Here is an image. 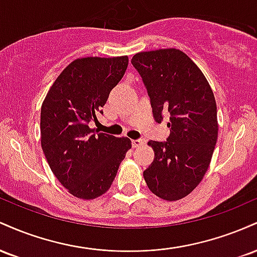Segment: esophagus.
Wrapping results in <instances>:
<instances>
[{"instance_id": "obj_1", "label": "esophagus", "mask_w": 257, "mask_h": 257, "mask_svg": "<svg viewBox=\"0 0 257 257\" xmlns=\"http://www.w3.org/2000/svg\"><path fill=\"white\" fill-rule=\"evenodd\" d=\"M132 144L133 147H140L145 144V140H144V139H137V140H133Z\"/></svg>"}]
</instances>
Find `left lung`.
<instances>
[{"instance_id":"8db88e82","label":"left lung","mask_w":257,"mask_h":257,"mask_svg":"<svg viewBox=\"0 0 257 257\" xmlns=\"http://www.w3.org/2000/svg\"><path fill=\"white\" fill-rule=\"evenodd\" d=\"M132 64L145 84L156 122L170 114L167 141H149L155 159L144 179L159 198L179 200L199 185L213 157L219 131L214 93L199 67L179 49L138 53Z\"/></svg>"}]
</instances>
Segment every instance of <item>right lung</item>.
Instances as JSON below:
<instances>
[{"instance_id": "add662e5", "label": "right lung", "mask_w": 257, "mask_h": 257, "mask_svg": "<svg viewBox=\"0 0 257 257\" xmlns=\"http://www.w3.org/2000/svg\"><path fill=\"white\" fill-rule=\"evenodd\" d=\"M128 57L81 58L67 65L41 107V145L53 174L72 196L94 199L116 178L128 138L89 128L122 79Z\"/></svg>"}]
</instances>
